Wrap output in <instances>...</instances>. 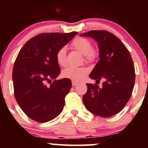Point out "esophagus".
Listing matches in <instances>:
<instances>
[{"instance_id":"obj_1","label":"esophagus","mask_w":148,"mask_h":148,"mask_svg":"<svg viewBox=\"0 0 148 148\" xmlns=\"http://www.w3.org/2000/svg\"><path fill=\"white\" fill-rule=\"evenodd\" d=\"M72 86H76V85L78 84V83L76 82V81H72Z\"/></svg>"}]
</instances>
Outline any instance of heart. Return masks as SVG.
<instances>
[{
	"label": "heart",
	"instance_id": "obj_1",
	"mask_svg": "<svg viewBox=\"0 0 148 148\" xmlns=\"http://www.w3.org/2000/svg\"><path fill=\"white\" fill-rule=\"evenodd\" d=\"M72 47L79 51L85 56L87 61H93L96 58V52L93 50L92 44L88 39L84 37H77L72 42ZM67 48L61 47L56 53V61L61 67L67 64ZM89 72L87 67H69L64 69L62 72V76L65 79L72 80L73 81H80L83 80Z\"/></svg>",
	"mask_w": 148,
	"mask_h": 148
}]
</instances>
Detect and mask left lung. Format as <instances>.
I'll use <instances>...</instances> for the list:
<instances>
[{"label": "left lung", "instance_id": "8db88e82", "mask_svg": "<svg viewBox=\"0 0 148 148\" xmlns=\"http://www.w3.org/2000/svg\"><path fill=\"white\" fill-rule=\"evenodd\" d=\"M80 36L97 42L99 60L89 77L104 80L102 86L87 84L83 97L86 109L103 118L121 111L130 100L135 83V69L130 51L120 39L106 30H90Z\"/></svg>", "mask_w": 148, "mask_h": 148}]
</instances>
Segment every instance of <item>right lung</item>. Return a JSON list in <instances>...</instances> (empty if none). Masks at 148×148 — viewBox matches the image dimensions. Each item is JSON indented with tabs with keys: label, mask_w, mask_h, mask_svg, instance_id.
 I'll return each instance as SVG.
<instances>
[{
	"label": "right lung",
	"mask_w": 148,
	"mask_h": 148,
	"mask_svg": "<svg viewBox=\"0 0 148 148\" xmlns=\"http://www.w3.org/2000/svg\"><path fill=\"white\" fill-rule=\"evenodd\" d=\"M77 33L40 34L28 40L18 53L12 72L14 97L32 120L47 123L63 110L72 81L65 78L56 80L60 72L56 53ZM49 81L51 84L47 86L45 82Z\"/></svg>",
	"instance_id": "right-lung-1"
}]
</instances>
